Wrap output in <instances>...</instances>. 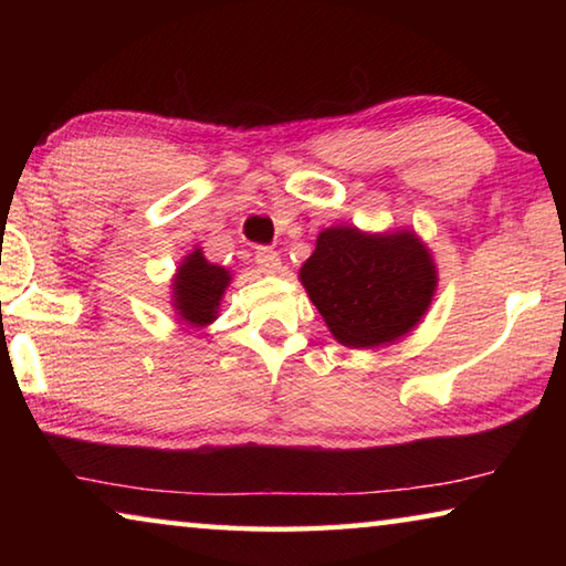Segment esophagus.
Here are the masks:
<instances>
[{"label": "esophagus", "instance_id": "34e87169", "mask_svg": "<svg viewBox=\"0 0 566 566\" xmlns=\"http://www.w3.org/2000/svg\"><path fill=\"white\" fill-rule=\"evenodd\" d=\"M254 262L260 264V270L262 272H266V274H276L282 270V260H280V254L274 252V249H270V247H260L254 252Z\"/></svg>", "mask_w": 566, "mask_h": 566}]
</instances>
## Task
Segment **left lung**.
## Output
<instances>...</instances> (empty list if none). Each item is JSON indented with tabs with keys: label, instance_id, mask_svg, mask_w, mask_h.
<instances>
[{
	"label": "left lung",
	"instance_id": "left-lung-1",
	"mask_svg": "<svg viewBox=\"0 0 566 566\" xmlns=\"http://www.w3.org/2000/svg\"><path fill=\"white\" fill-rule=\"evenodd\" d=\"M300 280L334 339L371 349L421 322L437 290V266L409 229L367 234L339 224L317 237Z\"/></svg>",
	"mask_w": 566,
	"mask_h": 566
}]
</instances>
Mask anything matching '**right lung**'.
Wrapping results in <instances>:
<instances>
[{"mask_svg":"<svg viewBox=\"0 0 566 566\" xmlns=\"http://www.w3.org/2000/svg\"><path fill=\"white\" fill-rule=\"evenodd\" d=\"M229 282H232V274L224 266L207 262L202 249H195L181 260L171 280V306L181 322L191 327H207L217 319L219 302Z\"/></svg>","mask_w":566,"mask_h":566,"instance_id":"add662e5","label":"right lung"}]
</instances>
